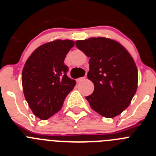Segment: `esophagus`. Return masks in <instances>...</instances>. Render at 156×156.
<instances>
[{"label":"esophagus","mask_w":156,"mask_h":156,"mask_svg":"<svg viewBox=\"0 0 156 156\" xmlns=\"http://www.w3.org/2000/svg\"><path fill=\"white\" fill-rule=\"evenodd\" d=\"M86 79V76H83V77H80V78H78V79L76 80L77 82H82V81H83L84 80Z\"/></svg>","instance_id":"34e87169"}]
</instances>
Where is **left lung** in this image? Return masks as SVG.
Returning a JSON list of instances; mask_svg holds the SVG:
<instances>
[{
	"instance_id": "8db88e82",
	"label": "left lung",
	"mask_w": 156,
	"mask_h": 156,
	"mask_svg": "<svg viewBox=\"0 0 156 156\" xmlns=\"http://www.w3.org/2000/svg\"><path fill=\"white\" fill-rule=\"evenodd\" d=\"M78 49L90 58L88 79L94 85L86 99L92 109L113 118L130 104L137 87V69L133 58L119 43L105 37L76 41Z\"/></svg>"
}]
</instances>
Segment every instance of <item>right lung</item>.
Returning a JSON list of instances; mask_svg holds the SVG:
<instances>
[{"instance_id":"add662e5","label":"right lung","mask_w":156,"mask_h":156,"mask_svg":"<svg viewBox=\"0 0 156 156\" xmlns=\"http://www.w3.org/2000/svg\"><path fill=\"white\" fill-rule=\"evenodd\" d=\"M74 46L69 40L52 41L37 48L27 59L22 73L26 100L34 115L49 119L62 107L76 81L67 76L66 56Z\"/></svg>"}]
</instances>
